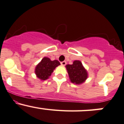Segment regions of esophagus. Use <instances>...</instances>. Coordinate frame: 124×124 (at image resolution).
I'll use <instances>...</instances> for the list:
<instances>
[{
    "label": "esophagus",
    "mask_w": 124,
    "mask_h": 124,
    "mask_svg": "<svg viewBox=\"0 0 124 124\" xmlns=\"http://www.w3.org/2000/svg\"><path fill=\"white\" fill-rule=\"evenodd\" d=\"M61 64L62 65V66H65V65H66V61H63V62H61Z\"/></svg>",
    "instance_id": "34e87169"
}]
</instances>
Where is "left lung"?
I'll use <instances>...</instances> for the list:
<instances>
[{"label": "left lung", "mask_w": 124, "mask_h": 124, "mask_svg": "<svg viewBox=\"0 0 124 124\" xmlns=\"http://www.w3.org/2000/svg\"><path fill=\"white\" fill-rule=\"evenodd\" d=\"M65 67L72 83L79 85L84 83L88 78L87 71L80 61L75 60L72 65H66Z\"/></svg>", "instance_id": "obj_1"}]
</instances>
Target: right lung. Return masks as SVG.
<instances>
[{"mask_svg": "<svg viewBox=\"0 0 124 124\" xmlns=\"http://www.w3.org/2000/svg\"><path fill=\"white\" fill-rule=\"evenodd\" d=\"M60 65L61 63L57 60L51 61L50 58L45 57L35 68L34 72L36 77L40 80H46L52 75L56 68Z\"/></svg>", "mask_w": 124, "mask_h": 124, "instance_id": "obj_1", "label": "right lung"}]
</instances>
